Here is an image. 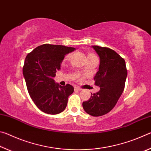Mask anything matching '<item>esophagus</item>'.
Segmentation results:
<instances>
[{
  "mask_svg": "<svg viewBox=\"0 0 151 151\" xmlns=\"http://www.w3.org/2000/svg\"><path fill=\"white\" fill-rule=\"evenodd\" d=\"M75 90H76V91H81V88L78 87V86H75Z\"/></svg>",
  "mask_w": 151,
  "mask_h": 151,
  "instance_id": "esophagus-1",
  "label": "esophagus"
}]
</instances>
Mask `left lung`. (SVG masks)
I'll return each mask as SVG.
<instances>
[{"instance_id": "8db88e82", "label": "left lung", "mask_w": 151, "mask_h": 151, "mask_svg": "<svg viewBox=\"0 0 151 151\" xmlns=\"http://www.w3.org/2000/svg\"><path fill=\"white\" fill-rule=\"evenodd\" d=\"M92 48L100 58L99 70L94 78L100 91L91 94L83 106L86 113L99 116L108 113L116 105L124 91L127 70L124 58L114 50L99 46Z\"/></svg>"}]
</instances>
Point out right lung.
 Here are the masks:
<instances>
[{
    "label": "right lung",
    "mask_w": 151,
    "mask_h": 151,
    "mask_svg": "<svg viewBox=\"0 0 151 151\" xmlns=\"http://www.w3.org/2000/svg\"><path fill=\"white\" fill-rule=\"evenodd\" d=\"M76 48L63 45L45 44L27 55L22 73L27 87L38 108L45 113L57 114L65 109L74 87L56 83L54 77L60 64L68 53Z\"/></svg>",
    "instance_id": "obj_1"
}]
</instances>
